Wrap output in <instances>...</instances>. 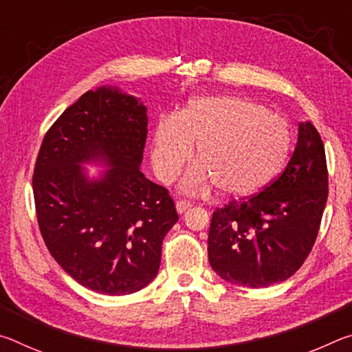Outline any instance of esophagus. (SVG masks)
<instances>
[{
	"label": "esophagus",
	"mask_w": 352,
	"mask_h": 352,
	"mask_svg": "<svg viewBox=\"0 0 352 352\" xmlns=\"http://www.w3.org/2000/svg\"><path fill=\"white\" fill-rule=\"evenodd\" d=\"M175 206H177V211L178 212L184 214L188 210H190V208H192V204H190L189 200H178Z\"/></svg>",
	"instance_id": "34e87169"
}]
</instances>
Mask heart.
I'll use <instances>...</instances> for the list:
<instances>
[{"label":"heart","instance_id":"heart-1","mask_svg":"<svg viewBox=\"0 0 352 352\" xmlns=\"http://www.w3.org/2000/svg\"><path fill=\"white\" fill-rule=\"evenodd\" d=\"M290 129L252 99L208 94L188 100L178 116L160 118L153 135L152 163L163 183L180 174L197 144L199 163L180 188L201 192L212 184L223 197L258 194L281 169L290 151Z\"/></svg>","mask_w":352,"mask_h":352}]
</instances>
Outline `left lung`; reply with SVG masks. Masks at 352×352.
<instances>
[{
	"label": "left lung",
	"mask_w": 352,
	"mask_h": 352,
	"mask_svg": "<svg viewBox=\"0 0 352 352\" xmlns=\"http://www.w3.org/2000/svg\"><path fill=\"white\" fill-rule=\"evenodd\" d=\"M326 200L323 141L312 122H300L294 155L278 180L212 214L208 234L212 270L226 283L252 289L289 279L311 253Z\"/></svg>",
	"instance_id": "1"
}]
</instances>
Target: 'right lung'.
<instances>
[{
    "label": "right lung",
    "mask_w": 352,
    "mask_h": 352,
    "mask_svg": "<svg viewBox=\"0 0 352 352\" xmlns=\"http://www.w3.org/2000/svg\"><path fill=\"white\" fill-rule=\"evenodd\" d=\"M147 107L118 87L82 94L47 130L32 188L57 264L83 287L130 295L157 276L178 214L168 189L140 170ZM83 164L107 167L90 177Z\"/></svg>",
    "instance_id": "add662e5"
}]
</instances>
